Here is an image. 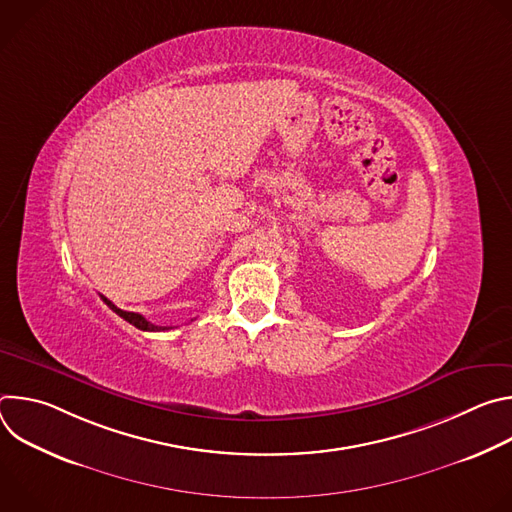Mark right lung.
<instances>
[{"label":"right lung","instance_id":"add662e5","mask_svg":"<svg viewBox=\"0 0 512 512\" xmlns=\"http://www.w3.org/2000/svg\"><path fill=\"white\" fill-rule=\"evenodd\" d=\"M101 300L117 314V316H121L125 322H129L131 326H135V328H139V330H143V332H162V330H170V326H156V324H152V322H148L145 320L141 314H135V312H125V310H121V308H117L111 300H107L105 296H101Z\"/></svg>","mask_w":512,"mask_h":512}]
</instances>
